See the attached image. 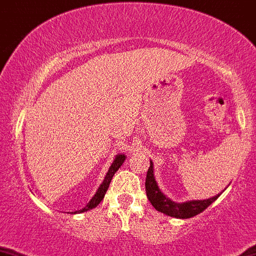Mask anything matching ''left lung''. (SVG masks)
<instances>
[{
    "label": "left lung",
    "instance_id": "1",
    "mask_svg": "<svg viewBox=\"0 0 256 256\" xmlns=\"http://www.w3.org/2000/svg\"><path fill=\"white\" fill-rule=\"evenodd\" d=\"M145 190H146V196L152 206L160 213H164L170 217L174 218H191L206 210L214 200H217L220 195L210 198L206 200H191L186 202H174L170 198L163 195L162 191L160 190L158 185L156 182L153 174V163L150 160V166L146 172V180H145Z\"/></svg>",
    "mask_w": 256,
    "mask_h": 256
}]
</instances>
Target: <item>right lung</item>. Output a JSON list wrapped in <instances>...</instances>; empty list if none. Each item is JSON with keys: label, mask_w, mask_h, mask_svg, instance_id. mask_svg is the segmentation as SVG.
I'll use <instances>...</instances> for the list:
<instances>
[{"label": "right lung", "mask_w": 256, "mask_h": 256, "mask_svg": "<svg viewBox=\"0 0 256 256\" xmlns=\"http://www.w3.org/2000/svg\"><path fill=\"white\" fill-rule=\"evenodd\" d=\"M125 158L126 156H124V154H118V156H116L114 163H112V166L110 167V170H108L107 174H106L104 180H103L102 185L100 186V188H98V191L96 192V195L92 198V200L88 202V204H86V206H85V208L80 209V210L75 212V213H82V212H86V210H89V209L96 208V206H98L100 202H102L103 198H104V195H106V191H107L108 188H110V184H111L112 177H114V174L118 171V168L122 166Z\"/></svg>", "instance_id": "right-lung-1"}]
</instances>
